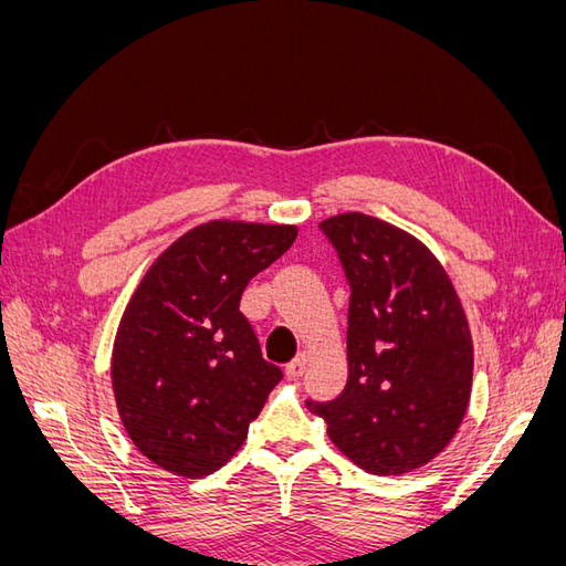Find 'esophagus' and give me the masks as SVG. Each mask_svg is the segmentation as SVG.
Wrapping results in <instances>:
<instances>
[{"mask_svg": "<svg viewBox=\"0 0 566 566\" xmlns=\"http://www.w3.org/2000/svg\"><path fill=\"white\" fill-rule=\"evenodd\" d=\"M306 364H310V356H306V352H302V354H297V356L293 358V361H290V364L285 366V375H287L290 380L302 378Z\"/></svg>", "mask_w": 566, "mask_h": 566, "instance_id": "esophagus-1", "label": "esophagus"}]
</instances>
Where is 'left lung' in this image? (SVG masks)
I'll use <instances>...</instances> for the list:
<instances>
[{
	"mask_svg": "<svg viewBox=\"0 0 566 566\" xmlns=\"http://www.w3.org/2000/svg\"><path fill=\"white\" fill-rule=\"evenodd\" d=\"M349 283V378L306 401L370 474H403L449 447L472 391V335L455 287L416 235L361 212L321 221Z\"/></svg>",
	"mask_w": 566,
	"mask_h": 566,
	"instance_id": "1",
	"label": "left lung"
}]
</instances>
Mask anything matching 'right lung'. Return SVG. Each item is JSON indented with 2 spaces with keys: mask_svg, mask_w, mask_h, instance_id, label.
Masks as SVG:
<instances>
[{
  "mask_svg": "<svg viewBox=\"0 0 566 566\" xmlns=\"http://www.w3.org/2000/svg\"><path fill=\"white\" fill-rule=\"evenodd\" d=\"M295 238V227L214 219L169 245L134 290L111 378L129 439L158 468L198 479L243 447L283 373L238 306Z\"/></svg>",
  "mask_w": 566,
  "mask_h": 566,
  "instance_id": "1",
  "label": "right lung"
}]
</instances>
